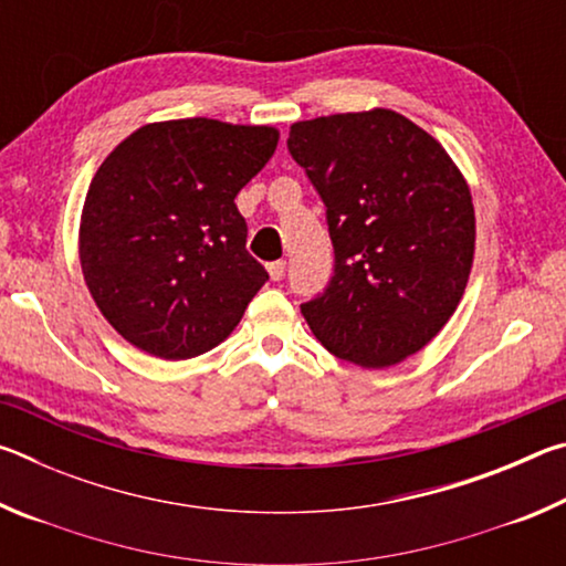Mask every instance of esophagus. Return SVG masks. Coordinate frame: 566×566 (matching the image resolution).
Masks as SVG:
<instances>
[{"instance_id":"obj_1","label":"esophagus","mask_w":566,"mask_h":566,"mask_svg":"<svg viewBox=\"0 0 566 566\" xmlns=\"http://www.w3.org/2000/svg\"><path fill=\"white\" fill-rule=\"evenodd\" d=\"M284 270H286V262L284 260H276V262H270L266 264V272H270V276L274 282H280L284 276Z\"/></svg>"}]
</instances>
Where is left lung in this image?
Segmentation results:
<instances>
[{
  "label": "left lung",
  "instance_id": "obj_1",
  "mask_svg": "<svg viewBox=\"0 0 566 566\" xmlns=\"http://www.w3.org/2000/svg\"><path fill=\"white\" fill-rule=\"evenodd\" d=\"M290 155L324 207L334 272L302 304L334 357L381 369L452 317L472 270V195L444 147L391 109L296 122Z\"/></svg>",
  "mask_w": 566,
  "mask_h": 566
}]
</instances>
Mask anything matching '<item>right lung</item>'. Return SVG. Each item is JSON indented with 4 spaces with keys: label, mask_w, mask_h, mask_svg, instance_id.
Listing matches in <instances>:
<instances>
[{
    "label": "right lung",
    "mask_w": 566,
    "mask_h": 566,
    "mask_svg": "<svg viewBox=\"0 0 566 566\" xmlns=\"http://www.w3.org/2000/svg\"><path fill=\"white\" fill-rule=\"evenodd\" d=\"M280 132L171 119L129 134L94 175L80 262L99 312L134 347L189 359L229 337L270 280L234 197Z\"/></svg>",
    "instance_id": "add662e5"
}]
</instances>
